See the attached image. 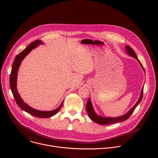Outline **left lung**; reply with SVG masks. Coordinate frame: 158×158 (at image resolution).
Segmentation results:
<instances>
[{
    "label": "left lung",
    "instance_id": "1",
    "mask_svg": "<svg viewBox=\"0 0 158 158\" xmlns=\"http://www.w3.org/2000/svg\"><path fill=\"white\" fill-rule=\"evenodd\" d=\"M125 49H126V52L129 56L135 58L138 61V62L141 65V67L143 68V69L145 73L144 67H143L142 64L141 63V62L139 61V60L138 59L137 56L136 55V54H135L134 50L129 46H127V45L126 46H125ZM143 89H144V85L141 89V92L140 94L139 98L138 101L136 102V103L134 104V106L127 112H126L125 114H124L123 116L115 117V118H111V117H104V116H101L98 114L93 108L91 99L90 98L88 99V101H87V102L86 104V107H85L87 114H88L89 118H91L93 121H94L95 123H96L99 124H101V125H107V124H114V123L126 121V119H127L129 118V116L131 115V114L132 113L134 109H136V107L138 106V104L141 101V100L143 99Z\"/></svg>",
    "mask_w": 158,
    "mask_h": 158
}]
</instances>
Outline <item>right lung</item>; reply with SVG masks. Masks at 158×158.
Wrapping results in <instances>:
<instances>
[{
	"label": "right lung",
	"instance_id": "1",
	"mask_svg": "<svg viewBox=\"0 0 158 158\" xmlns=\"http://www.w3.org/2000/svg\"><path fill=\"white\" fill-rule=\"evenodd\" d=\"M40 44H44L42 41H41L40 40H37L35 41L32 42L24 50H23L21 52H20L15 57L14 61L12 64L11 73L10 75V87L12 93L13 94V96L14 97V99L17 105L21 108V109L28 112L29 114L33 115L34 116H36L40 118H48L52 117L57 113L63 105L64 101H62L60 106L54 110H49V111L37 110L29 106L23 100H22V99L21 98L20 96L19 95L17 91V74H18L19 67L21 64L22 61L24 60V59L27 56V55H28L33 49L37 48Z\"/></svg>",
	"mask_w": 158,
	"mask_h": 158
}]
</instances>
